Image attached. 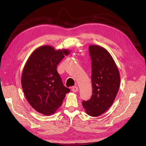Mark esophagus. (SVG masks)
I'll use <instances>...</instances> for the list:
<instances>
[{"mask_svg":"<svg viewBox=\"0 0 146 146\" xmlns=\"http://www.w3.org/2000/svg\"><path fill=\"white\" fill-rule=\"evenodd\" d=\"M78 91V88L77 86H73L72 88V91L73 92H77Z\"/></svg>","mask_w":146,"mask_h":146,"instance_id":"34e87169","label":"esophagus"}]
</instances>
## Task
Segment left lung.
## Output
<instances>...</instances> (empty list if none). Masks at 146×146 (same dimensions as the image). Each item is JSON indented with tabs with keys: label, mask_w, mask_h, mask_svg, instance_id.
Masks as SVG:
<instances>
[{
	"label": "left lung",
	"mask_w": 146,
	"mask_h": 146,
	"mask_svg": "<svg viewBox=\"0 0 146 146\" xmlns=\"http://www.w3.org/2000/svg\"><path fill=\"white\" fill-rule=\"evenodd\" d=\"M91 58L92 94L90 100L83 101L86 113L99 116L112 105L120 85V74L110 53L102 47L89 46Z\"/></svg>",
	"instance_id": "left-lung-1"
}]
</instances>
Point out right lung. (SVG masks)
<instances>
[{
	"instance_id": "1",
	"label": "right lung",
	"mask_w": 146,
	"mask_h": 146,
	"mask_svg": "<svg viewBox=\"0 0 146 146\" xmlns=\"http://www.w3.org/2000/svg\"><path fill=\"white\" fill-rule=\"evenodd\" d=\"M68 54V50L41 46L33 52L24 66L21 77L24 95L29 104L44 115L55 113L70 91L64 86L56 70L57 65Z\"/></svg>"
}]
</instances>
